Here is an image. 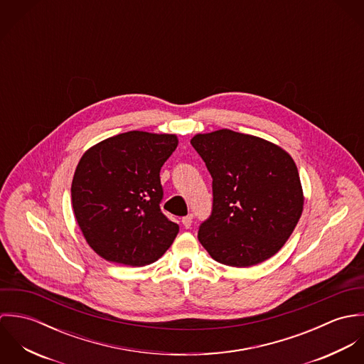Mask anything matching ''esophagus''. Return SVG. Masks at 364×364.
Segmentation results:
<instances>
[{"label":"esophagus","mask_w":364,"mask_h":364,"mask_svg":"<svg viewBox=\"0 0 364 364\" xmlns=\"http://www.w3.org/2000/svg\"><path fill=\"white\" fill-rule=\"evenodd\" d=\"M182 224H183L185 228H191V225H192V217H191V215L183 217V218H182Z\"/></svg>","instance_id":"34e87169"}]
</instances>
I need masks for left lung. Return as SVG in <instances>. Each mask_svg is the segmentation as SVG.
Segmentation results:
<instances>
[{
    "label": "left lung",
    "instance_id": "obj_1",
    "mask_svg": "<svg viewBox=\"0 0 364 364\" xmlns=\"http://www.w3.org/2000/svg\"><path fill=\"white\" fill-rule=\"evenodd\" d=\"M191 144L213 178V211L198 234L208 255L250 267L277 254L304 208L294 159L272 141L228 129L195 134Z\"/></svg>",
    "mask_w": 364,
    "mask_h": 364
}]
</instances>
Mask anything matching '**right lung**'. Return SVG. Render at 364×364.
Segmentation results:
<instances>
[{"instance_id": "add662e5", "label": "right lung", "mask_w": 364, "mask_h": 364, "mask_svg": "<svg viewBox=\"0 0 364 364\" xmlns=\"http://www.w3.org/2000/svg\"><path fill=\"white\" fill-rule=\"evenodd\" d=\"M176 147V134L133 130L82 154L71 183L73 210L85 241L101 258L144 266L172 245L179 227L159 208V171Z\"/></svg>"}]
</instances>
